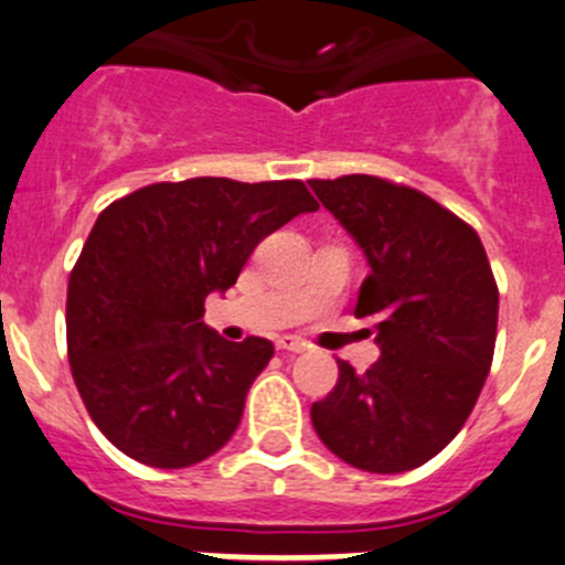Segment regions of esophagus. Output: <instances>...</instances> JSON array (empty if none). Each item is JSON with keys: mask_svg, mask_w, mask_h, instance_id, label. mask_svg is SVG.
<instances>
[{"mask_svg": "<svg viewBox=\"0 0 565 565\" xmlns=\"http://www.w3.org/2000/svg\"><path fill=\"white\" fill-rule=\"evenodd\" d=\"M277 349L290 351V354H301V351L307 349V343L301 338H294V334H282V338L277 340Z\"/></svg>", "mask_w": 565, "mask_h": 565, "instance_id": "34e87169", "label": "esophagus"}]
</instances>
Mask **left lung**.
I'll return each instance as SVG.
<instances>
[{
    "mask_svg": "<svg viewBox=\"0 0 565 565\" xmlns=\"http://www.w3.org/2000/svg\"><path fill=\"white\" fill-rule=\"evenodd\" d=\"M365 253L356 318H376L382 356L356 373L338 360L310 420L321 443L365 472H406L470 417L497 338L494 275L478 233L428 194L376 175L310 181Z\"/></svg>",
    "mask_w": 565,
    "mask_h": 565,
    "instance_id": "obj_1",
    "label": "left lung"
}]
</instances>
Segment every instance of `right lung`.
<instances>
[{
  "instance_id": "1",
  "label": "right lung",
  "mask_w": 565,
  "mask_h": 565,
  "mask_svg": "<svg viewBox=\"0 0 565 565\" xmlns=\"http://www.w3.org/2000/svg\"><path fill=\"white\" fill-rule=\"evenodd\" d=\"M318 211L301 181L150 183L95 220L68 282V360L93 423L128 459L181 470L214 456L275 345L231 343L205 296L236 285L253 249Z\"/></svg>"
}]
</instances>
